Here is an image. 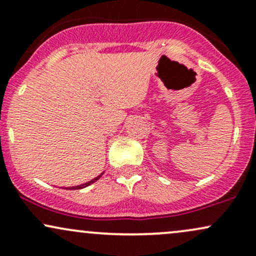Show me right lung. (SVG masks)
Returning a JSON list of instances; mask_svg holds the SVG:
<instances>
[{"mask_svg":"<svg viewBox=\"0 0 256 256\" xmlns=\"http://www.w3.org/2000/svg\"><path fill=\"white\" fill-rule=\"evenodd\" d=\"M102 174H100L98 177H96V178H94L92 180H90V182H88V183H85V184H82V185H78V186H72L71 188V190H77V189H83V188H85V186H88V185H90V184H92V183H95L96 180H98V179H100V177H101Z\"/></svg>","mask_w":256,"mask_h":256,"instance_id":"obj_1","label":"right lung"}]
</instances>
